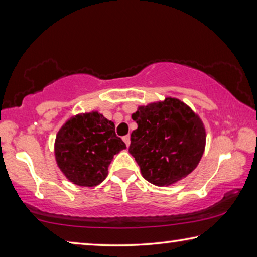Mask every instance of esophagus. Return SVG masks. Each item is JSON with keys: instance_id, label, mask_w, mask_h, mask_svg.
Segmentation results:
<instances>
[{"instance_id": "esophagus-1", "label": "esophagus", "mask_w": 257, "mask_h": 257, "mask_svg": "<svg viewBox=\"0 0 257 257\" xmlns=\"http://www.w3.org/2000/svg\"><path fill=\"white\" fill-rule=\"evenodd\" d=\"M122 139H123V142H124L125 145H127V146L130 145V136H129V135H127V136H124Z\"/></svg>"}]
</instances>
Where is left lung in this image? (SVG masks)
<instances>
[{
  "label": "left lung",
  "mask_w": 257,
  "mask_h": 257,
  "mask_svg": "<svg viewBox=\"0 0 257 257\" xmlns=\"http://www.w3.org/2000/svg\"><path fill=\"white\" fill-rule=\"evenodd\" d=\"M137 129L130 136L129 153L142 176L155 186H170L193 172L205 151L202 119L176 97L138 106L133 113Z\"/></svg>",
  "instance_id": "left-lung-1"
}]
</instances>
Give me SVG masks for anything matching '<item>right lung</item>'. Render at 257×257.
I'll return each mask as SVG.
<instances>
[{
  "label": "right lung",
  "mask_w": 257,
  "mask_h": 257,
  "mask_svg": "<svg viewBox=\"0 0 257 257\" xmlns=\"http://www.w3.org/2000/svg\"><path fill=\"white\" fill-rule=\"evenodd\" d=\"M114 123L97 111L71 116L56 134L54 156L67 179L80 187H95L107 176L113 156L125 149Z\"/></svg>",
  "instance_id": "add662e5"
}]
</instances>
